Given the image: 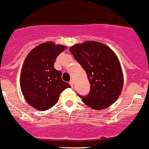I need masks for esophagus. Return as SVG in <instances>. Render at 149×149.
Listing matches in <instances>:
<instances>
[{"instance_id": "34e87169", "label": "esophagus", "mask_w": 149, "mask_h": 149, "mask_svg": "<svg viewBox=\"0 0 149 149\" xmlns=\"http://www.w3.org/2000/svg\"><path fill=\"white\" fill-rule=\"evenodd\" d=\"M70 85H71L72 87H73V85H74V82H73V80H70Z\"/></svg>"}]
</instances>
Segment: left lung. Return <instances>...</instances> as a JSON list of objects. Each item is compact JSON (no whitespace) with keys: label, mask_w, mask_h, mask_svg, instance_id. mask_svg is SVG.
Listing matches in <instances>:
<instances>
[{"label":"left lung","mask_w":149,"mask_h":149,"mask_svg":"<svg viewBox=\"0 0 149 149\" xmlns=\"http://www.w3.org/2000/svg\"><path fill=\"white\" fill-rule=\"evenodd\" d=\"M70 51L86 72L91 84L88 95L77 94L84 104L100 110L115 102L123 89V74L112 50L101 42L87 41L70 47Z\"/></svg>","instance_id":"1"}]
</instances>
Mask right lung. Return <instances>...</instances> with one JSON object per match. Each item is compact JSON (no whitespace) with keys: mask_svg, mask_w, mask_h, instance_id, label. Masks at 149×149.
<instances>
[{"mask_svg":"<svg viewBox=\"0 0 149 149\" xmlns=\"http://www.w3.org/2000/svg\"><path fill=\"white\" fill-rule=\"evenodd\" d=\"M67 47L44 42L26 56L20 76V86L26 102L39 111L54 107L64 90L71 88L61 79V71L54 68L57 56Z\"/></svg>","mask_w":149,"mask_h":149,"instance_id":"add662e5","label":"right lung"}]
</instances>
